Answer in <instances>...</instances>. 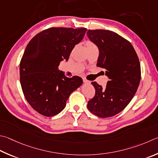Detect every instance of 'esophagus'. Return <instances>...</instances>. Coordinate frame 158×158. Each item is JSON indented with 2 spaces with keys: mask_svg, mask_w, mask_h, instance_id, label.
I'll return each mask as SVG.
<instances>
[{
  "mask_svg": "<svg viewBox=\"0 0 158 158\" xmlns=\"http://www.w3.org/2000/svg\"><path fill=\"white\" fill-rule=\"evenodd\" d=\"M83 81H84V83H85V84H90V81H88L86 79H84Z\"/></svg>",
  "mask_w": 158,
  "mask_h": 158,
  "instance_id": "obj_1",
  "label": "esophagus"
}]
</instances>
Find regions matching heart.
I'll return each mask as SVG.
<instances>
[{
  "mask_svg": "<svg viewBox=\"0 0 158 158\" xmlns=\"http://www.w3.org/2000/svg\"><path fill=\"white\" fill-rule=\"evenodd\" d=\"M86 45H87V46H88V45H94V44H93V43H92V42L88 41V42H87Z\"/></svg>",
  "mask_w": 158,
  "mask_h": 158,
  "instance_id": "heart-1",
  "label": "heart"
}]
</instances>
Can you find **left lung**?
Returning a JSON list of instances; mask_svg holds the SVG:
<instances>
[{
    "label": "left lung",
    "instance_id": "left-lung-1",
    "mask_svg": "<svg viewBox=\"0 0 158 158\" xmlns=\"http://www.w3.org/2000/svg\"><path fill=\"white\" fill-rule=\"evenodd\" d=\"M87 35L99 48L97 66L106 69V88L91 82L95 94L88 102L92 113L102 118L119 113L133 99L141 79V68L135 50L128 40L110 30H88Z\"/></svg>",
    "mask_w": 158,
    "mask_h": 158
}]
</instances>
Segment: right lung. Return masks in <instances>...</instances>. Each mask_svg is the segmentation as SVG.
I'll use <instances>...</instances> for the list:
<instances>
[{
    "label": "right lung",
    "instance_id": "right-lung-1",
    "mask_svg": "<svg viewBox=\"0 0 158 158\" xmlns=\"http://www.w3.org/2000/svg\"><path fill=\"white\" fill-rule=\"evenodd\" d=\"M87 29L50 27L36 34L20 62V82L25 99L34 110L45 117L59 113L70 94L82 84L78 76H65L57 67L68 61L72 50Z\"/></svg>",
    "mask_w": 158,
    "mask_h": 158
}]
</instances>
